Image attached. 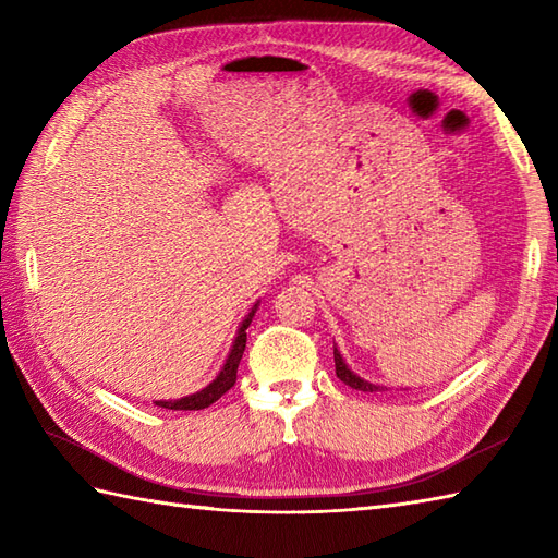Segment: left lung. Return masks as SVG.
Listing matches in <instances>:
<instances>
[{"mask_svg": "<svg viewBox=\"0 0 558 558\" xmlns=\"http://www.w3.org/2000/svg\"><path fill=\"white\" fill-rule=\"evenodd\" d=\"M333 357H336V376H338L340 381L345 384V386H350V388H354V390H364V393H378V390H388V388L381 386V384H372V381H366V378L354 374V372L350 369V366H348V362L342 360V354H340L336 342H333Z\"/></svg>", "mask_w": 558, "mask_h": 558, "instance_id": "1", "label": "left lung"}]
</instances>
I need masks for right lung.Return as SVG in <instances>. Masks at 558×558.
<instances>
[{"instance_id": "1", "label": "right lung", "mask_w": 558, "mask_h": 558, "mask_svg": "<svg viewBox=\"0 0 558 558\" xmlns=\"http://www.w3.org/2000/svg\"><path fill=\"white\" fill-rule=\"evenodd\" d=\"M258 304L260 302H256L252 306V312L244 316V322L240 324V328H236V336L232 340V348H230L228 360H225L218 376L213 378L208 386L196 390V393H192V396H184V398H177V400H156V405H160L165 410H204V408L213 405V402H216L218 398H222L225 393H228V390L236 381V366H240V360H242L244 348H246V328H248V324H252V318H254V314L258 310Z\"/></svg>"}]
</instances>
